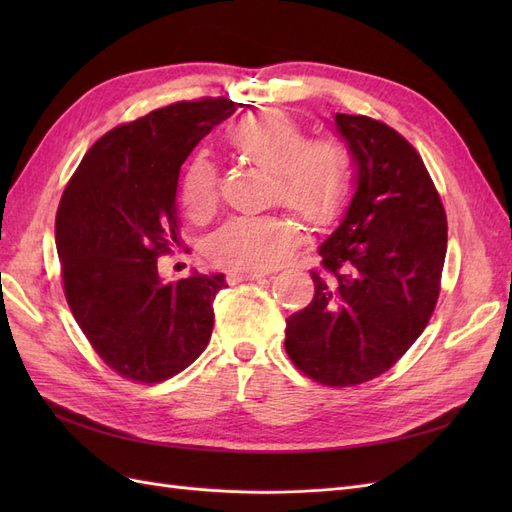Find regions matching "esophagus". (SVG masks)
Segmentation results:
<instances>
[{"label":"esophagus","instance_id":"obj_1","mask_svg":"<svg viewBox=\"0 0 512 512\" xmlns=\"http://www.w3.org/2000/svg\"><path fill=\"white\" fill-rule=\"evenodd\" d=\"M265 277V273L260 271H230L226 275L228 284H239V282H254V280H262Z\"/></svg>","mask_w":512,"mask_h":512}]
</instances>
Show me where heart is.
<instances>
[{"mask_svg":"<svg viewBox=\"0 0 512 512\" xmlns=\"http://www.w3.org/2000/svg\"><path fill=\"white\" fill-rule=\"evenodd\" d=\"M230 143L256 166L271 170L275 198L314 226L333 222L346 207L354 164L342 138L307 141L305 130L280 113L243 117L228 130ZM181 198L192 220L203 222L218 207V177L209 160L185 168ZM299 243V228L284 215L226 220L207 239V254L220 267L262 271L280 265Z\"/></svg>","mask_w":512,"mask_h":512,"instance_id":"obj_1","label":"heart"}]
</instances>
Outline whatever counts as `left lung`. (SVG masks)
<instances>
[{"label": "left lung", "instance_id": "1", "mask_svg": "<svg viewBox=\"0 0 512 512\" xmlns=\"http://www.w3.org/2000/svg\"><path fill=\"white\" fill-rule=\"evenodd\" d=\"M356 190L320 247L314 299L286 318V352L305 376L354 386L391 369L423 333L440 294L446 213L404 136L363 115H335Z\"/></svg>", "mask_w": 512, "mask_h": 512}]
</instances>
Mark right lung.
Returning a JSON list of instances; mask_svg holds the SVG:
<instances>
[{"mask_svg": "<svg viewBox=\"0 0 512 512\" xmlns=\"http://www.w3.org/2000/svg\"><path fill=\"white\" fill-rule=\"evenodd\" d=\"M235 111L226 98L183 100L123 123L91 145L61 196L55 241L68 305L123 378L168 380L209 344L224 275L162 282L158 258L181 245V164Z\"/></svg>", "mask_w": 512, "mask_h": 512, "instance_id": "1", "label": "right lung"}]
</instances>
